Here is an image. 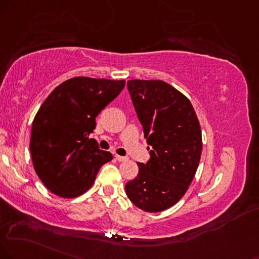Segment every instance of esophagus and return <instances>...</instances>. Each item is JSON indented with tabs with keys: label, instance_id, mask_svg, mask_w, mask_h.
Instances as JSON below:
<instances>
[{
	"label": "esophagus",
	"instance_id": "obj_1",
	"mask_svg": "<svg viewBox=\"0 0 259 259\" xmlns=\"http://www.w3.org/2000/svg\"><path fill=\"white\" fill-rule=\"evenodd\" d=\"M115 158H116V161H119V162H124V161H127V157H124V156H120V155H116L115 156Z\"/></svg>",
	"mask_w": 259,
	"mask_h": 259
}]
</instances>
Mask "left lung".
Listing matches in <instances>:
<instances>
[{"mask_svg": "<svg viewBox=\"0 0 259 259\" xmlns=\"http://www.w3.org/2000/svg\"><path fill=\"white\" fill-rule=\"evenodd\" d=\"M127 89L144 130L150 159L124 186L148 212L163 211L186 193L202 155V131L186 96L162 80H128Z\"/></svg>", "mask_w": 259, "mask_h": 259, "instance_id": "8db88e82", "label": "left lung"}]
</instances>
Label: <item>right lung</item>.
Segmentation results:
<instances>
[{
	"label": "right lung",
	"instance_id": "add662e5",
	"mask_svg": "<svg viewBox=\"0 0 259 259\" xmlns=\"http://www.w3.org/2000/svg\"><path fill=\"white\" fill-rule=\"evenodd\" d=\"M124 88V80L75 76L48 96L32 122L30 151L34 170L50 192L62 198L82 194L113 155L89 138L96 116Z\"/></svg>",
	"mask_w": 259,
	"mask_h": 259
}]
</instances>
